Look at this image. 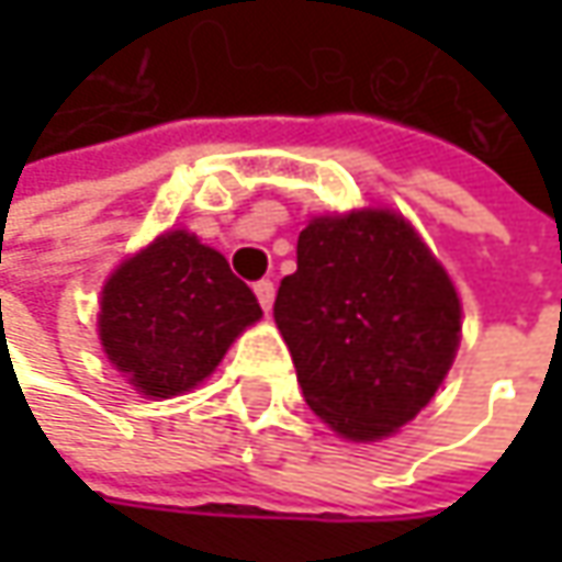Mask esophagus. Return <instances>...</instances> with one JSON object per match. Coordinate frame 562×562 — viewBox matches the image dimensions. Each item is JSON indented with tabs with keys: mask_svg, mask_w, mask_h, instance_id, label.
Here are the masks:
<instances>
[{
	"mask_svg": "<svg viewBox=\"0 0 562 562\" xmlns=\"http://www.w3.org/2000/svg\"><path fill=\"white\" fill-rule=\"evenodd\" d=\"M252 291H256V300H259V306L269 313L271 310V303H274V284H271L269 278H262V281H256L252 284Z\"/></svg>",
	"mask_w": 562,
	"mask_h": 562,
	"instance_id": "1",
	"label": "esophagus"
}]
</instances>
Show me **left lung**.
Here are the masks:
<instances>
[{"instance_id": "left-lung-1", "label": "left lung", "mask_w": 562, "mask_h": 562, "mask_svg": "<svg viewBox=\"0 0 562 562\" xmlns=\"http://www.w3.org/2000/svg\"><path fill=\"white\" fill-rule=\"evenodd\" d=\"M274 322L315 416L375 441L441 387L460 344V296L413 227L366 209L300 231Z\"/></svg>"}]
</instances>
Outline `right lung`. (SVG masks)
Wrapping results in <instances>:
<instances>
[{
    "label": "right lung",
    "mask_w": 562,
    "mask_h": 562,
    "mask_svg": "<svg viewBox=\"0 0 562 562\" xmlns=\"http://www.w3.org/2000/svg\"><path fill=\"white\" fill-rule=\"evenodd\" d=\"M259 315L256 293L222 252L171 231L109 278L99 340L137 391L175 397L212 375L231 340Z\"/></svg>",
    "instance_id": "right-lung-1"
}]
</instances>
